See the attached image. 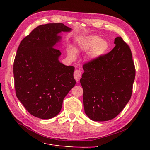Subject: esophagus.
I'll use <instances>...</instances> for the list:
<instances>
[{"mask_svg":"<svg viewBox=\"0 0 150 150\" xmlns=\"http://www.w3.org/2000/svg\"><path fill=\"white\" fill-rule=\"evenodd\" d=\"M74 78L77 81V83H78L81 78V73L79 70H76L74 72Z\"/></svg>","mask_w":150,"mask_h":150,"instance_id":"1","label":"esophagus"}]
</instances>
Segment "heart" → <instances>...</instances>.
Returning <instances> with one entry per match:
<instances>
[{"label":"heart","instance_id":"obj_1","mask_svg":"<svg viewBox=\"0 0 150 150\" xmlns=\"http://www.w3.org/2000/svg\"><path fill=\"white\" fill-rule=\"evenodd\" d=\"M78 46L84 51H88L89 59L95 61L103 57L109 51L110 47V43L105 39H102L99 36L90 35L81 38L78 42ZM77 51L72 46L67 49V55L72 59L77 57Z\"/></svg>","mask_w":150,"mask_h":150}]
</instances>
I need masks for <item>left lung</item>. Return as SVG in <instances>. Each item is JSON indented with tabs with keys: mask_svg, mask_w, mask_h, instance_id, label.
Listing matches in <instances>:
<instances>
[{
	"mask_svg": "<svg viewBox=\"0 0 150 150\" xmlns=\"http://www.w3.org/2000/svg\"><path fill=\"white\" fill-rule=\"evenodd\" d=\"M115 44L111 51L83 66L84 112L94 121L115 118L132 94L135 68L131 49L121 37Z\"/></svg>",
	"mask_w": 150,
	"mask_h": 150,
	"instance_id": "8db88e82",
	"label": "left lung"
}]
</instances>
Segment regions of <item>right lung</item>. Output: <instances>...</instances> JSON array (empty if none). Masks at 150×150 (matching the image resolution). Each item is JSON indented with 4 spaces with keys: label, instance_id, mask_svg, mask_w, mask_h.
Listing matches in <instances>:
<instances>
[{
    "label": "right lung",
    "instance_id": "right-lung-1",
    "mask_svg": "<svg viewBox=\"0 0 150 150\" xmlns=\"http://www.w3.org/2000/svg\"><path fill=\"white\" fill-rule=\"evenodd\" d=\"M72 29L62 23L39 25L22 39L13 62L16 96L30 115L48 120L61 111L63 99L76 84L74 67L66 66L54 48L62 32Z\"/></svg>",
    "mask_w": 150,
    "mask_h": 150
}]
</instances>
